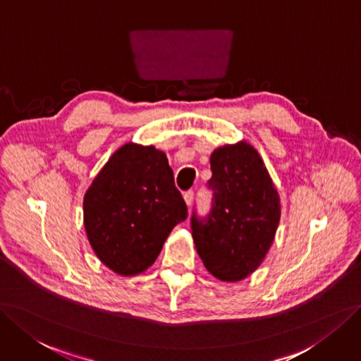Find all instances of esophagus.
I'll list each match as a JSON object with an SVG mask.
<instances>
[{
  "label": "esophagus",
  "instance_id": "34e87169",
  "mask_svg": "<svg viewBox=\"0 0 361 361\" xmlns=\"http://www.w3.org/2000/svg\"><path fill=\"white\" fill-rule=\"evenodd\" d=\"M193 197H195V192L193 190H188V192L184 193V201H185V204H188V207L192 205Z\"/></svg>",
  "mask_w": 361,
  "mask_h": 361
}]
</instances>
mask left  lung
I'll return each mask as SVG.
<instances>
[{"instance_id": "8db88e82", "label": "left lung", "mask_w": 361, "mask_h": 361, "mask_svg": "<svg viewBox=\"0 0 361 361\" xmlns=\"http://www.w3.org/2000/svg\"><path fill=\"white\" fill-rule=\"evenodd\" d=\"M211 211L192 216V236L207 271L241 281L269 251L281 217L279 195L260 154L245 141L223 145L209 159Z\"/></svg>"}]
</instances>
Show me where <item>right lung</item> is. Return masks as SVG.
Masks as SVG:
<instances>
[{
	"label": "right lung",
	"instance_id": "obj_1",
	"mask_svg": "<svg viewBox=\"0 0 361 361\" xmlns=\"http://www.w3.org/2000/svg\"><path fill=\"white\" fill-rule=\"evenodd\" d=\"M85 229L98 259L118 275L154 263L168 235L188 219L164 152L125 144L109 159L83 199Z\"/></svg>",
	"mask_w": 361,
	"mask_h": 361
}]
</instances>
